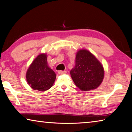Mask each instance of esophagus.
<instances>
[{
	"mask_svg": "<svg viewBox=\"0 0 132 132\" xmlns=\"http://www.w3.org/2000/svg\"><path fill=\"white\" fill-rule=\"evenodd\" d=\"M59 74H63V73H66V71H63V70H59L57 71Z\"/></svg>",
	"mask_w": 132,
	"mask_h": 132,
	"instance_id": "obj_1",
	"label": "esophagus"
}]
</instances>
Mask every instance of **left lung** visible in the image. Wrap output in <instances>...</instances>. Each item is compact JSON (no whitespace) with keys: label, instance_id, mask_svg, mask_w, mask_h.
Returning <instances> with one entry per match:
<instances>
[{"label":"left lung","instance_id":"8db88e82","mask_svg":"<svg viewBox=\"0 0 132 132\" xmlns=\"http://www.w3.org/2000/svg\"><path fill=\"white\" fill-rule=\"evenodd\" d=\"M75 59V66L70 70V75L76 86L86 91L98 87L104 77V69L101 62L85 49L77 51Z\"/></svg>","mask_w":132,"mask_h":132}]
</instances>
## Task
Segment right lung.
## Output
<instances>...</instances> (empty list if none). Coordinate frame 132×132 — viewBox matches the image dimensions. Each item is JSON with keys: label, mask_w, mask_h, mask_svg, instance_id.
<instances>
[{"label": "right lung", "mask_w": 132, "mask_h": 132, "mask_svg": "<svg viewBox=\"0 0 132 132\" xmlns=\"http://www.w3.org/2000/svg\"><path fill=\"white\" fill-rule=\"evenodd\" d=\"M55 79V73L48 66L47 55L44 53L37 56L26 73L27 81L34 90H49L52 87Z\"/></svg>", "instance_id": "add662e5"}]
</instances>
